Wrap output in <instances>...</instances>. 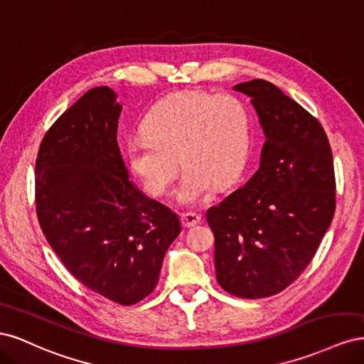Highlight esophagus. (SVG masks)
<instances>
[{
    "mask_svg": "<svg viewBox=\"0 0 364 364\" xmlns=\"http://www.w3.org/2000/svg\"><path fill=\"white\" fill-rule=\"evenodd\" d=\"M200 214H197V213H183L182 215H181V222H182V225L185 226V228H193V226H196L197 223H200Z\"/></svg>",
    "mask_w": 364,
    "mask_h": 364,
    "instance_id": "1",
    "label": "esophagus"
}]
</instances>
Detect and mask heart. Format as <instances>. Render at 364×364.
<instances>
[{
  "label": "heart",
  "instance_id": "b5f03b06",
  "mask_svg": "<svg viewBox=\"0 0 364 364\" xmlns=\"http://www.w3.org/2000/svg\"><path fill=\"white\" fill-rule=\"evenodd\" d=\"M142 130L127 142V158L146 190L167 193L181 161L185 170L176 194L181 203L197 205L213 185L228 186L245 168L252 118L237 95L186 90L161 98L142 119Z\"/></svg>",
  "mask_w": 364,
  "mask_h": 364
}]
</instances>
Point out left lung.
Wrapping results in <instances>:
<instances>
[{
    "instance_id": "left-lung-1",
    "label": "left lung",
    "mask_w": 364,
    "mask_h": 364,
    "mask_svg": "<svg viewBox=\"0 0 364 364\" xmlns=\"http://www.w3.org/2000/svg\"><path fill=\"white\" fill-rule=\"evenodd\" d=\"M234 90L250 97L266 142L245 186L206 211L217 281L243 299L278 294L313 259L336 211L333 151L318 119L267 80Z\"/></svg>"
}]
</instances>
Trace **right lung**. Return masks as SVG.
Here are the masks:
<instances>
[{"label": "right lung", "mask_w": 364, "mask_h": 364, "mask_svg": "<svg viewBox=\"0 0 364 364\" xmlns=\"http://www.w3.org/2000/svg\"><path fill=\"white\" fill-rule=\"evenodd\" d=\"M119 112L115 92L98 86L54 121L36 158V214L77 281L134 305L155 290L181 222L127 179L117 142Z\"/></svg>", "instance_id": "1"}]
</instances>
